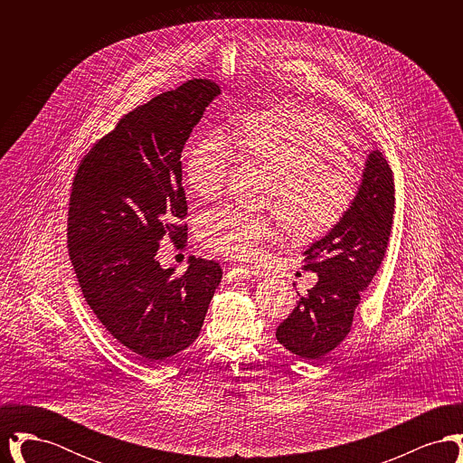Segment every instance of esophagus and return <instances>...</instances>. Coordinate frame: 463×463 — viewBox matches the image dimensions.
Returning a JSON list of instances; mask_svg holds the SVG:
<instances>
[{"instance_id": "esophagus-1", "label": "esophagus", "mask_w": 463, "mask_h": 463, "mask_svg": "<svg viewBox=\"0 0 463 463\" xmlns=\"http://www.w3.org/2000/svg\"><path fill=\"white\" fill-rule=\"evenodd\" d=\"M227 276H229L231 279H251V278H255L257 274H255L251 269H246V267H231L229 272H227Z\"/></svg>"}]
</instances>
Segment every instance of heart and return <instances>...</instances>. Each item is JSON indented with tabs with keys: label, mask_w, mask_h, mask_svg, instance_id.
I'll return each instance as SVG.
<instances>
[{
	"label": "heart",
	"mask_w": 463,
	"mask_h": 463,
	"mask_svg": "<svg viewBox=\"0 0 463 463\" xmlns=\"http://www.w3.org/2000/svg\"><path fill=\"white\" fill-rule=\"evenodd\" d=\"M242 153L276 175L267 204L285 222L295 240H316L333 229L353 204L357 174L345 159L335 121L308 108L285 106L242 119L236 132ZM236 147L223 132L199 138L184 161L189 187L201 198L217 196L234 163ZM206 248L238 262H257L265 242L278 236L269 215L236 206L208 210L199 219Z\"/></svg>",
	"instance_id": "1"
}]
</instances>
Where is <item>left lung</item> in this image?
<instances>
[{
  "label": "left lung",
  "mask_w": 463,
  "mask_h": 463,
  "mask_svg": "<svg viewBox=\"0 0 463 463\" xmlns=\"http://www.w3.org/2000/svg\"><path fill=\"white\" fill-rule=\"evenodd\" d=\"M392 219V170L374 149L347 213L304 251L306 269L317 274V283L276 330L278 342L289 353L319 361L345 340L361 291L385 257Z\"/></svg>",
  "instance_id": "obj_1"
}]
</instances>
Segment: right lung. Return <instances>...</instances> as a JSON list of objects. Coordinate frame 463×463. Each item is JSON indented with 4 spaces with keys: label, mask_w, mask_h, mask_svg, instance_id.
I'll list each match as a JSON object with an SVG mask.
<instances>
[{
    "label": "right lung",
    "mask_w": 463,
    "mask_h": 463,
    "mask_svg": "<svg viewBox=\"0 0 463 463\" xmlns=\"http://www.w3.org/2000/svg\"><path fill=\"white\" fill-rule=\"evenodd\" d=\"M221 87L191 80L123 116L83 157L69 199V257L104 328L142 363L187 349L222 279L221 265L191 259L163 269L159 241L185 236L182 149Z\"/></svg>",
    "instance_id": "add662e5"
}]
</instances>
